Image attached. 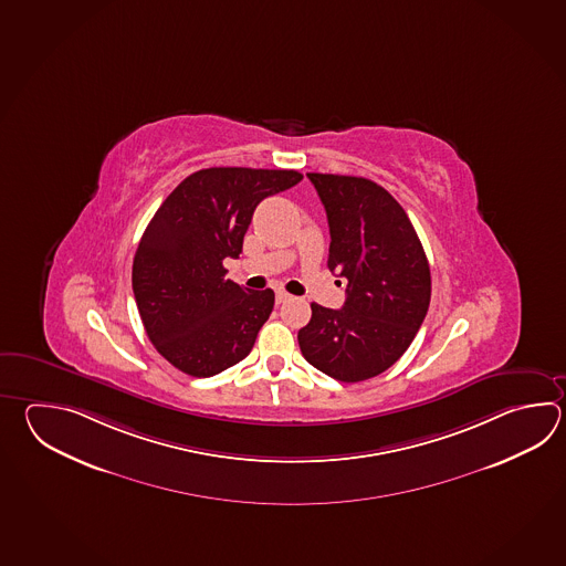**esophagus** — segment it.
Here are the masks:
<instances>
[{
	"instance_id": "1",
	"label": "esophagus",
	"mask_w": 566,
	"mask_h": 566,
	"mask_svg": "<svg viewBox=\"0 0 566 566\" xmlns=\"http://www.w3.org/2000/svg\"><path fill=\"white\" fill-rule=\"evenodd\" d=\"M292 296H290L286 290H277L276 292V302L277 304H282V302H289Z\"/></svg>"
}]
</instances>
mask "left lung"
Wrapping results in <instances>:
<instances>
[{
  "mask_svg": "<svg viewBox=\"0 0 566 566\" xmlns=\"http://www.w3.org/2000/svg\"><path fill=\"white\" fill-rule=\"evenodd\" d=\"M306 175L328 218V268L348 284L340 311L312 302L298 345L312 367L336 381H367L401 358L426 318V252L405 209L381 185L350 175Z\"/></svg>",
  "mask_w": 566,
  "mask_h": 566,
  "instance_id": "obj_1",
  "label": "left lung"
}]
</instances>
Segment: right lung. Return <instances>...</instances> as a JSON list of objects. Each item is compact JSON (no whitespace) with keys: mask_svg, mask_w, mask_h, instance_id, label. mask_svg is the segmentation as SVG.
Wrapping results in <instances>:
<instances>
[{"mask_svg":"<svg viewBox=\"0 0 566 566\" xmlns=\"http://www.w3.org/2000/svg\"><path fill=\"white\" fill-rule=\"evenodd\" d=\"M298 171L211 167L175 187L133 260V292L153 346L175 369L213 377L250 355L274 292L226 277L258 203L301 181Z\"/></svg>","mask_w":566,"mask_h":566,"instance_id":"obj_1","label":"right lung"}]
</instances>
